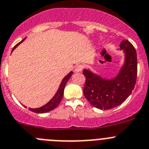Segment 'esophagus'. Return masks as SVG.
<instances>
[{
    "label": "esophagus",
    "mask_w": 149,
    "mask_h": 149,
    "mask_svg": "<svg viewBox=\"0 0 149 149\" xmlns=\"http://www.w3.org/2000/svg\"><path fill=\"white\" fill-rule=\"evenodd\" d=\"M83 70V65H77L75 68V71L76 72H80Z\"/></svg>",
    "instance_id": "34e87169"
}]
</instances>
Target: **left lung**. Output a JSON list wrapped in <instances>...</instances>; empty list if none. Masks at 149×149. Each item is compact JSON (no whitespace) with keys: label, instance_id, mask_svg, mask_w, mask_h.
Wrapping results in <instances>:
<instances>
[{"label":"left lung","instance_id":"left-lung-1","mask_svg":"<svg viewBox=\"0 0 149 149\" xmlns=\"http://www.w3.org/2000/svg\"><path fill=\"white\" fill-rule=\"evenodd\" d=\"M120 49L125 53V62L123 69L113 80H105L83 70L85 76L84 95L95 108L108 110L121 104L134 88L137 76V57L134 47L128 40H123Z\"/></svg>","mask_w":149,"mask_h":149}]
</instances>
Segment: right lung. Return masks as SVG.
<instances>
[{
  "mask_svg": "<svg viewBox=\"0 0 149 149\" xmlns=\"http://www.w3.org/2000/svg\"><path fill=\"white\" fill-rule=\"evenodd\" d=\"M25 39V38H24ZM24 40L19 42L18 44L15 45V46L13 47V50L16 47L18 46L19 45L20 43L22 42ZM72 72H70V73H68L66 76H65L64 79H63L62 81H61V84H60V87L58 88V91H57V93H56V95L54 96V97L47 104H46L44 106L41 107V108H36V109H33V108H29V111H33V112H35V113H47L48 111H50L52 110L55 109L56 107L58 106L59 103L61 102V100H62V97H63V95H64V89H65V87L66 85V83L68 82V81L69 80V79L70 78V76H72Z\"/></svg>",
  "mask_w": 149,
  "mask_h": 149,
  "instance_id": "right-lung-1",
  "label": "right lung"
}]
</instances>
